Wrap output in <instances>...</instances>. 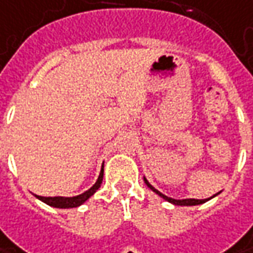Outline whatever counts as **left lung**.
<instances>
[{"label": "left lung", "mask_w": 253, "mask_h": 253, "mask_svg": "<svg viewBox=\"0 0 253 253\" xmlns=\"http://www.w3.org/2000/svg\"><path fill=\"white\" fill-rule=\"evenodd\" d=\"M144 182H145V185H147V186L150 187V189H151L153 192H155V193H157V195H160V196H161L162 199H165V200H168L169 203H173V205H178V206H195V205H202V203H206L207 200H210V199H211V197H210V199H202V200H200V199H183V200H175V199H172V197H168V196H165V195H162L161 192H158V190H157L155 187L151 186V185L148 183V180H147V179H145V178H144ZM214 196H215V195H214ZM214 196H213V197H214Z\"/></svg>", "instance_id": "8db88e82"}]
</instances>
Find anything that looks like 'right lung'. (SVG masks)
<instances>
[{
  "label": "right lung",
  "instance_id": "right-lung-1",
  "mask_svg": "<svg viewBox=\"0 0 253 253\" xmlns=\"http://www.w3.org/2000/svg\"><path fill=\"white\" fill-rule=\"evenodd\" d=\"M102 179H103V167L100 169L99 178L96 180V183L86 192H84L83 195H78V196L74 197H61V196H56V197H43V196H36L39 200L44 202L46 205L51 206V207H57V209H70V207H78L81 206L84 202H86L89 197L99 189L100 183H102Z\"/></svg>",
  "mask_w": 253,
  "mask_h": 253
}]
</instances>
